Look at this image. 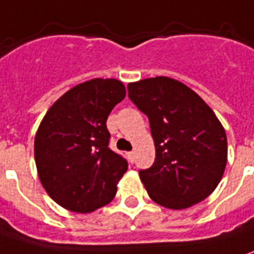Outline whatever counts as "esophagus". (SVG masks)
<instances>
[{"instance_id": "1", "label": "esophagus", "mask_w": 254, "mask_h": 254, "mask_svg": "<svg viewBox=\"0 0 254 254\" xmlns=\"http://www.w3.org/2000/svg\"><path fill=\"white\" fill-rule=\"evenodd\" d=\"M127 156V160H129L130 163H133V161H134V151H129Z\"/></svg>"}]
</instances>
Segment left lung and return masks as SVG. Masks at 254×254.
<instances>
[{"instance_id": "8db88e82", "label": "left lung", "mask_w": 254, "mask_h": 254, "mask_svg": "<svg viewBox=\"0 0 254 254\" xmlns=\"http://www.w3.org/2000/svg\"><path fill=\"white\" fill-rule=\"evenodd\" d=\"M129 97L149 117L156 161L139 177L157 204L182 210L200 203L221 181L225 129L197 93L177 79L156 76L127 84Z\"/></svg>"}]
</instances>
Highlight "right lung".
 <instances>
[{"mask_svg": "<svg viewBox=\"0 0 254 254\" xmlns=\"http://www.w3.org/2000/svg\"><path fill=\"white\" fill-rule=\"evenodd\" d=\"M125 96L121 80L96 77L64 93L41 120L34 136L39 179L69 211L91 213L115 197L127 163L108 149L105 122Z\"/></svg>", "mask_w": 254, "mask_h": 254, "instance_id": "1", "label": "right lung"}]
</instances>
